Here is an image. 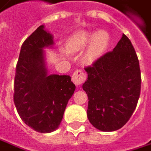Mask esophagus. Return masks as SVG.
<instances>
[{
  "mask_svg": "<svg viewBox=\"0 0 151 151\" xmlns=\"http://www.w3.org/2000/svg\"><path fill=\"white\" fill-rule=\"evenodd\" d=\"M72 79L76 86H81L86 79V73L82 70H76L72 75Z\"/></svg>",
  "mask_w": 151,
  "mask_h": 151,
  "instance_id": "esophagus-1",
  "label": "esophagus"
}]
</instances>
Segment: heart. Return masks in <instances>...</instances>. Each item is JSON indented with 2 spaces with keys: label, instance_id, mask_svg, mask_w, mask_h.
<instances>
[{
  "label": "heart",
  "instance_id": "b5f03b06",
  "mask_svg": "<svg viewBox=\"0 0 151 151\" xmlns=\"http://www.w3.org/2000/svg\"><path fill=\"white\" fill-rule=\"evenodd\" d=\"M108 43L109 35L105 31L92 33L81 30L72 35L68 39L65 46L70 52H79L88 46L83 55V60L90 63L97 59L103 52L107 47Z\"/></svg>",
  "mask_w": 151,
  "mask_h": 151
}]
</instances>
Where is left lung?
I'll return each mask as SVG.
<instances>
[{
	"mask_svg": "<svg viewBox=\"0 0 151 151\" xmlns=\"http://www.w3.org/2000/svg\"><path fill=\"white\" fill-rule=\"evenodd\" d=\"M85 70L88 78L83 90L89 99L90 123L102 131L122 128L133 114L141 91L139 60L129 38L123 35L113 51Z\"/></svg>",
	"mask_w": 151,
	"mask_h": 151,
	"instance_id": "1",
	"label": "left lung"
}]
</instances>
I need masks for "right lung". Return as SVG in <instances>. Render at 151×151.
I'll return each instance as SVG.
<instances>
[{"instance_id":"1","label":"right lung","mask_w":151,"mask_h":151,"mask_svg":"<svg viewBox=\"0 0 151 151\" xmlns=\"http://www.w3.org/2000/svg\"><path fill=\"white\" fill-rule=\"evenodd\" d=\"M52 39L40 26L23 42L15 68V107L22 121L40 133L59 127L76 88L70 76L47 75L43 48L52 46Z\"/></svg>"}]
</instances>
